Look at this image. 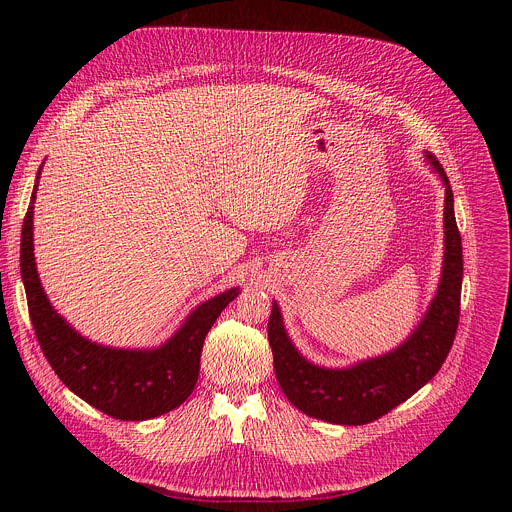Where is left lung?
<instances>
[{"label":"left lung","instance_id":"1","mask_svg":"<svg viewBox=\"0 0 512 512\" xmlns=\"http://www.w3.org/2000/svg\"><path fill=\"white\" fill-rule=\"evenodd\" d=\"M423 158L446 188L444 263L435 296L421 322L399 346L358 360L350 367H320L310 362L287 336L277 302L271 306L267 334L277 383L291 405L310 417L336 425H364L383 417L435 377L454 344L464 273L462 239L450 180L435 156L423 152Z\"/></svg>","mask_w":512,"mask_h":512}]
</instances>
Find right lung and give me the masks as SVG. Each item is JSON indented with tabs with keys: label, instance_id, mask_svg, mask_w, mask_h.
Wrapping results in <instances>:
<instances>
[{
	"label": "right lung",
	"instance_id": "1",
	"mask_svg": "<svg viewBox=\"0 0 512 512\" xmlns=\"http://www.w3.org/2000/svg\"><path fill=\"white\" fill-rule=\"evenodd\" d=\"M42 166L22 227L20 269L32 326L50 367L72 393L121 421L154 419L180 407L198 381L208 330L241 289L231 287L196 306L182 326L154 348H115L85 338L54 310L36 269L34 202Z\"/></svg>",
	"mask_w": 512,
	"mask_h": 512
}]
</instances>
